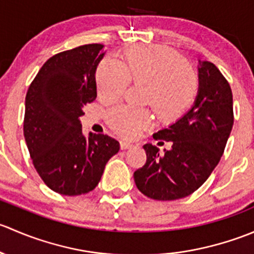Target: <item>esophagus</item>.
I'll return each mask as SVG.
<instances>
[{
  "mask_svg": "<svg viewBox=\"0 0 254 254\" xmlns=\"http://www.w3.org/2000/svg\"><path fill=\"white\" fill-rule=\"evenodd\" d=\"M132 143H130V142H127V141H120V148H122V150H129V148H131L132 147Z\"/></svg>",
  "mask_w": 254,
  "mask_h": 254,
  "instance_id": "esophagus-1",
  "label": "esophagus"
}]
</instances>
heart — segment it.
I'll return each mask as SVG.
<instances>
[{"label": "heart", "instance_id": "1", "mask_svg": "<svg viewBox=\"0 0 254 254\" xmlns=\"http://www.w3.org/2000/svg\"><path fill=\"white\" fill-rule=\"evenodd\" d=\"M130 81L146 86L145 103L163 123L183 117L198 93L193 71L181 55L167 48L132 45L122 54L120 64L104 59L97 67V92L104 101H118ZM108 123L120 136L131 139L150 127L151 115L147 111L120 106L109 112Z\"/></svg>", "mask_w": 254, "mask_h": 254}]
</instances>
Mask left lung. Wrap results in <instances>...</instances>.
Instances as JSON below:
<instances>
[{"label":"left lung","instance_id":"obj_1","mask_svg":"<svg viewBox=\"0 0 254 254\" xmlns=\"http://www.w3.org/2000/svg\"><path fill=\"white\" fill-rule=\"evenodd\" d=\"M198 94L193 107L155 140L172 141L161 156L152 143L143 145L146 163L135 171L137 189L155 200L186 198L203 186L219 163L234 125L229 82L210 61L198 65Z\"/></svg>","mask_w":254,"mask_h":254}]
</instances>
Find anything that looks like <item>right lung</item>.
<instances>
[{
    "label": "right lung",
    "instance_id": "obj_1",
    "mask_svg": "<svg viewBox=\"0 0 254 254\" xmlns=\"http://www.w3.org/2000/svg\"><path fill=\"white\" fill-rule=\"evenodd\" d=\"M103 45L63 51L43 65L25 96L24 139L33 165L51 190L81 195L93 190L120 145L108 135L84 136L79 117L97 97L96 71Z\"/></svg>",
    "mask_w": 254,
    "mask_h": 254
}]
</instances>
